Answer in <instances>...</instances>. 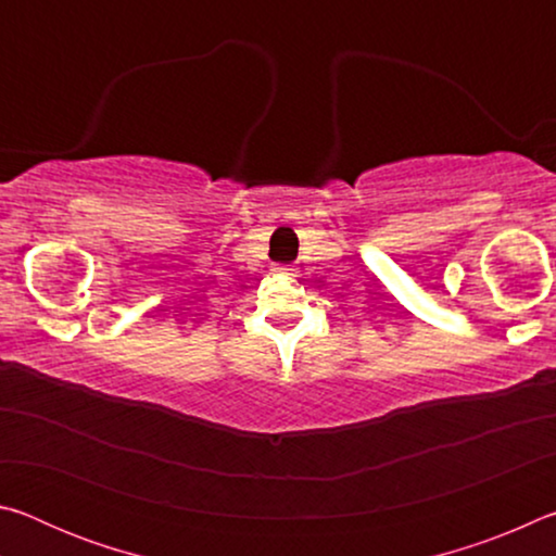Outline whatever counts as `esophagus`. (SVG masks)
Returning <instances> with one entry per match:
<instances>
[{
    "label": "esophagus",
    "mask_w": 556,
    "mask_h": 556,
    "mask_svg": "<svg viewBox=\"0 0 556 556\" xmlns=\"http://www.w3.org/2000/svg\"><path fill=\"white\" fill-rule=\"evenodd\" d=\"M277 269H281V271H291V267H277Z\"/></svg>",
    "instance_id": "esophagus-1"
}]
</instances>
